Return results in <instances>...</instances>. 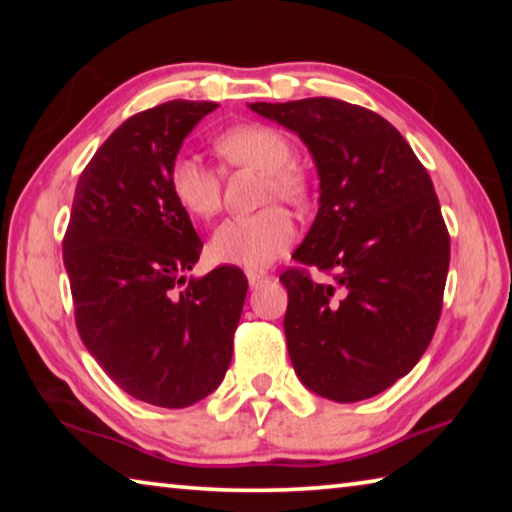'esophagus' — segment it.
<instances>
[{"mask_svg": "<svg viewBox=\"0 0 512 512\" xmlns=\"http://www.w3.org/2000/svg\"><path fill=\"white\" fill-rule=\"evenodd\" d=\"M268 273H264V271H248V284L253 289H257V287H262V284L268 280Z\"/></svg>", "mask_w": 512, "mask_h": 512, "instance_id": "1", "label": "esophagus"}]
</instances>
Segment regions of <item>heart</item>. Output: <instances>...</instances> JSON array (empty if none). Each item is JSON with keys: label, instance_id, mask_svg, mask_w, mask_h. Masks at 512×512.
<instances>
[{"label": "heart", "instance_id": "b5f03b06", "mask_svg": "<svg viewBox=\"0 0 512 512\" xmlns=\"http://www.w3.org/2000/svg\"><path fill=\"white\" fill-rule=\"evenodd\" d=\"M225 162L264 171V198H282L291 205H307L314 194L309 173L293 162L296 146L280 128L239 124L214 140ZM169 189L176 203L196 219H207L221 207V178L192 155H178L169 167ZM296 239V223L280 205L248 216H232L214 230L210 255L214 262L237 266H266Z\"/></svg>", "mask_w": 512, "mask_h": 512}]
</instances>
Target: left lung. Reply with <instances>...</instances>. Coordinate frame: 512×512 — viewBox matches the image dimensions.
<instances>
[{
  "label": "left lung",
  "mask_w": 512,
  "mask_h": 512,
  "mask_svg": "<svg viewBox=\"0 0 512 512\" xmlns=\"http://www.w3.org/2000/svg\"><path fill=\"white\" fill-rule=\"evenodd\" d=\"M250 108L298 133L320 176L300 266L280 275L293 370L327 400H368L409 375L443 311L449 232L429 173L368 108L327 97Z\"/></svg>",
  "instance_id": "obj_1"
}]
</instances>
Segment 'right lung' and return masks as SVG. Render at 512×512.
Segmentation results:
<instances>
[{
  "label": "right lung",
  "instance_id": "1",
  "mask_svg": "<svg viewBox=\"0 0 512 512\" xmlns=\"http://www.w3.org/2000/svg\"><path fill=\"white\" fill-rule=\"evenodd\" d=\"M214 101H167L126 119L83 169L63 237L76 329L131 397L185 409L219 388L248 280L219 266L185 280L203 250L169 167Z\"/></svg>",
  "mask_w": 512,
  "mask_h": 512
}]
</instances>
